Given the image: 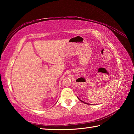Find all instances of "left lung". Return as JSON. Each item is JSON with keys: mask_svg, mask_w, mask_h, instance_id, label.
Wrapping results in <instances>:
<instances>
[{"mask_svg": "<svg viewBox=\"0 0 134 134\" xmlns=\"http://www.w3.org/2000/svg\"><path fill=\"white\" fill-rule=\"evenodd\" d=\"M78 99H79V100H80V101H81L82 102H83V103L84 104H87V103H86V102H84V101H82V100H81V99H79L78 97Z\"/></svg>", "mask_w": 134, "mask_h": 134, "instance_id": "8db88e82", "label": "left lung"}]
</instances>
